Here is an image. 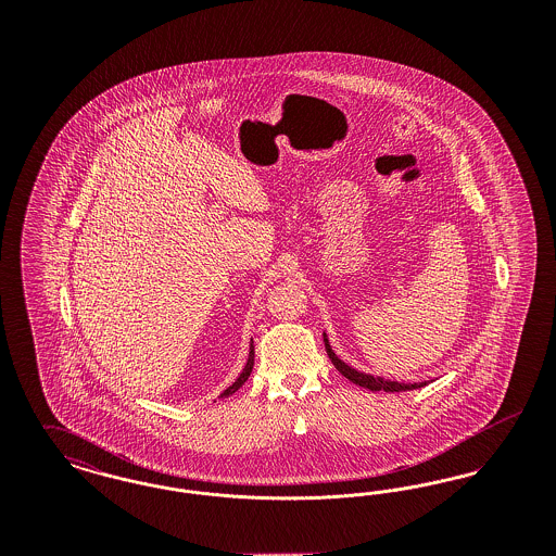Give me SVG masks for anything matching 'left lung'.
I'll use <instances>...</instances> for the list:
<instances>
[{
  "label": "left lung",
  "mask_w": 556,
  "mask_h": 556,
  "mask_svg": "<svg viewBox=\"0 0 556 556\" xmlns=\"http://www.w3.org/2000/svg\"><path fill=\"white\" fill-rule=\"evenodd\" d=\"M323 342H325V350L333 363V367L340 370L344 375L345 379H350L352 383L361 386V388H367L370 392H408V390H419L427 386V381L421 383H400V381H392V379H383V377H377V375H370V372H363V370L354 369L350 367L348 363H344L329 344V338L327 333L323 331Z\"/></svg>",
  "instance_id": "8db88e82"
}]
</instances>
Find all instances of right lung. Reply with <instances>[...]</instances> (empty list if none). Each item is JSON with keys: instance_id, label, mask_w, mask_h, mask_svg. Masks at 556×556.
<instances>
[{"instance_id": "right-lung-1", "label": "right lung", "mask_w": 556, "mask_h": 556, "mask_svg": "<svg viewBox=\"0 0 556 556\" xmlns=\"http://www.w3.org/2000/svg\"><path fill=\"white\" fill-rule=\"evenodd\" d=\"M252 367H254V340H250V354H248V361H245V367H243V370L239 372L238 379L220 394L218 397H227L231 396V394H236L238 392L239 388L248 381V377H250V372H252Z\"/></svg>"}]
</instances>
